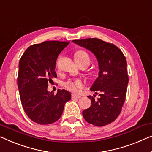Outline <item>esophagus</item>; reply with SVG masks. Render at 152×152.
<instances>
[{
  "label": "esophagus",
  "mask_w": 152,
  "mask_h": 152,
  "mask_svg": "<svg viewBox=\"0 0 152 152\" xmlns=\"http://www.w3.org/2000/svg\"><path fill=\"white\" fill-rule=\"evenodd\" d=\"M81 97L78 95H76V94H72V98H80Z\"/></svg>",
  "instance_id": "obj_1"
}]
</instances>
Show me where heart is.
I'll list each match as a JSON object with an SVG mask.
<instances>
[{"label": "heart", "mask_w": 152, "mask_h": 152, "mask_svg": "<svg viewBox=\"0 0 152 152\" xmlns=\"http://www.w3.org/2000/svg\"><path fill=\"white\" fill-rule=\"evenodd\" d=\"M75 60L78 61H85L88 63V65L90 63L89 55L87 52L84 50H78L74 54ZM63 85L69 91L77 92L80 89H82L84 86L83 82L80 79H74V80H67L63 83Z\"/></svg>", "instance_id": "b5f03b06"}]
</instances>
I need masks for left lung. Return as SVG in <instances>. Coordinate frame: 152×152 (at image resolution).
<instances>
[{"instance_id": "1", "label": "left lung", "mask_w": 152, "mask_h": 152, "mask_svg": "<svg viewBox=\"0 0 152 152\" xmlns=\"http://www.w3.org/2000/svg\"><path fill=\"white\" fill-rule=\"evenodd\" d=\"M72 42L91 51L99 69L98 78L90 89L99 97L88 96L91 106L83 111L84 118L96 126L110 124L119 115L126 99L128 75L125 56L115 45L97 38Z\"/></svg>"}]
</instances>
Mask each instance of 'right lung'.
Segmentation results:
<instances>
[{"label": "right lung", "instance_id": "add662e5", "mask_svg": "<svg viewBox=\"0 0 152 152\" xmlns=\"http://www.w3.org/2000/svg\"><path fill=\"white\" fill-rule=\"evenodd\" d=\"M69 42L46 41L29 46L19 62L18 87L22 107L29 118L41 125L57 121L71 94L58 89L48 91V83L56 78V61Z\"/></svg>", "mask_w": 152, "mask_h": 152}]
</instances>
